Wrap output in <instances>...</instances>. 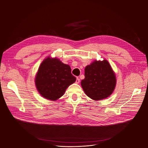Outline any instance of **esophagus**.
<instances>
[{
  "mask_svg": "<svg viewBox=\"0 0 148 148\" xmlns=\"http://www.w3.org/2000/svg\"><path fill=\"white\" fill-rule=\"evenodd\" d=\"M79 82H80V79H79V78H77V79H76V81H75V82H76V84H79Z\"/></svg>",
  "mask_w": 148,
  "mask_h": 148,
  "instance_id": "34e87169",
  "label": "esophagus"
}]
</instances>
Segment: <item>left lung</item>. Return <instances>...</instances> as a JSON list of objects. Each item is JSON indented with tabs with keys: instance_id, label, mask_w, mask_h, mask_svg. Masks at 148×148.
<instances>
[{
	"instance_id": "1",
	"label": "left lung",
	"mask_w": 148,
	"mask_h": 148,
	"mask_svg": "<svg viewBox=\"0 0 148 148\" xmlns=\"http://www.w3.org/2000/svg\"><path fill=\"white\" fill-rule=\"evenodd\" d=\"M116 77L107 60H94L85 68L81 86L85 94L94 101L104 99L112 95L116 85Z\"/></svg>"
}]
</instances>
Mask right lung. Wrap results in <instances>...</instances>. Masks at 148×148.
<instances>
[{
  "mask_svg": "<svg viewBox=\"0 0 148 148\" xmlns=\"http://www.w3.org/2000/svg\"><path fill=\"white\" fill-rule=\"evenodd\" d=\"M69 65L58 58L48 56L41 63L35 75V83L39 94L45 99L55 101L62 97L66 89L75 82Z\"/></svg>",
  "mask_w": 148,
  "mask_h": 148,
  "instance_id": "add662e5",
  "label": "right lung"
}]
</instances>
